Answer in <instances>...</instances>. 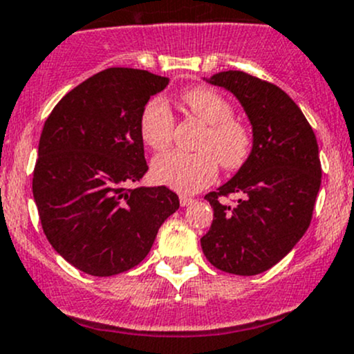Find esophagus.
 Instances as JSON below:
<instances>
[{"instance_id":"34e87169","label":"esophagus","mask_w":354,"mask_h":354,"mask_svg":"<svg viewBox=\"0 0 354 354\" xmlns=\"http://www.w3.org/2000/svg\"><path fill=\"white\" fill-rule=\"evenodd\" d=\"M193 202H195V200H193L192 196H187V195H181V196H180V205H181V207L192 205Z\"/></svg>"}]
</instances>
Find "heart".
<instances>
[{
    "instance_id": "b5f03b06",
    "label": "heart",
    "mask_w": 354,
    "mask_h": 354,
    "mask_svg": "<svg viewBox=\"0 0 354 354\" xmlns=\"http://www.w3.org/2000/svg\"><path fill=\"white\" fill-rule=\"evenodd\" d=\"M189 113L207 124V132L200 139L202 152L173 151L158 156L152 161L151 174L156 183L174 192L195 193L217 178L218 162L225 169H237L249 158L252 149V133L243 122L232 118V105L225 96L207 86L188 89L181 96ZM174 118L167 103L154 98L140 115V136L144 144L154 151L169 146Z\"/></svg>"
}]
</instances>
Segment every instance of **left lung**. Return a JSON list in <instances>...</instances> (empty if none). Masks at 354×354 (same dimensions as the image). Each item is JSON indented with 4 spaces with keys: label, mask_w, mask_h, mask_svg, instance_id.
Returning a JSON list of instances; mask_svg holds the SVG:
<instances>
[{
    "label": "left lung",
    "mask_w": 354,
    "mask_h": 354,
    "mask_svg": "<svg viewBox=\"0 0 354 354\" xmlns=\"http://www.w3.org/2000/svg\"><path fill=\"white\" fill-rule=\"evenodd\" d=\"M203 80L236 96L251 124L252 149L227 183L205 195L214 222L200 243L218 270L259 274L308 229L322 176L317 139L302 110L274 84L243 71ZM229 192L241 196L232 207L220 202Z\"/></svg>",
    "instance_id": "obj_1"
}]
</instances>
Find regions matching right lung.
Listing matches in <instances>:
<instances>
[{
  "instance_id": "1",
  "label": "right lung",
  "mask_w": 354,
  "mask_h": 354,
  "mask_svg": "<svg viewBox=\"0 0 354 354\" xmlns=\"http://www.w3.org/2000/svg\"><path fill=\"white\" fill-rule=\"evenodd\" d=\"M169 77L110 68L54 106L39 142L32 192L52 248L77 270L111 277L137 266L180 208L166 187L129 185L147 173L140 115Z\"/></svg>"
}]
</instances>
